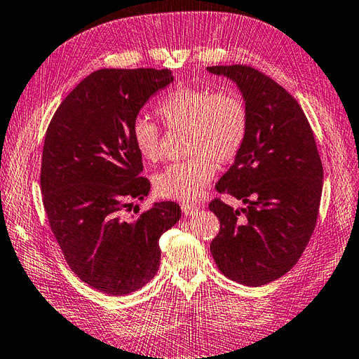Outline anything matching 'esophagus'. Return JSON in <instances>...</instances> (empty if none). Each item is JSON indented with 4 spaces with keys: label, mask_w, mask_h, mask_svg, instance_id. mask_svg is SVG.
<instances>
[{
    "label": "esophagus",
    "mask_w": 359,
    "mask_h": 359,
    "mask_svg": "<svg viewBox=\"0 0 359 359\" xmlns=\"http://www.w3.org/2000/svg\"><path fill=\"white\" fill-rule=\"evenodd\" d=\"M182 212H184L187 216H191L199 212V207L191 205V203H182Z\"/></svg>",
    "instance_id": "esophagus-1"
}]
</instances>
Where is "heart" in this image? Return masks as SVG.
I'll list each match as a JSON object with an SVG mask.
<instances>
[{
  "label": "heart",
  "mask_w": 359,
  "mask_h": 359,
  "mask_svg": "<svg viewBox=\"0 0 359 359\" xmlns=\"http://www.w3.org/2000/svg\"><path fill=\"white\" fill-rule=\"evenodd\" d=\"M157 114L170 129H188V160L177 161L156 177V191L161 198L191 202L213 179L215 163L233 160L244 146L249 114L243 97L235 91H213L180 86L157 104ZM140 156L160 158V130L149 118L137 116L130 129Z\"/></svg>",
  "instance_id": "heart-1"
}]
</instances>
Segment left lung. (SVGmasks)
Masks as SVG:
<instances>
[{"label":"left lung","instance_id":"obj_1","mask_svg":"<svg viewBox=\"0 0 359 359\" xmlns=\"http://www.w3.org/2000/svg\"><path fill=\"white\" fill-rule=\"evenodd\" d=\"M207 69L236 83L249 114L244 146L216 184L217 191L245 207L210 202L221 222L210 250L224 276L263 286L291 271L310 241L322 196V161L304 110L282 86L245 65Z\"/></svg>","mask_w":359,"mask_h":359}]
</instances>
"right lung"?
I'll use <instances>...</instances> for the list:
<instances>
[{
	"label": "right lung",
	"instance_id": "add662e5",
	"mask_svg": "<svg viewBox=\"0 0 359 359\" xmlns=\"http://www.w3.org/2000/svg\"><path fill=\"white\" fill-rule=\"evenodd\" d=\"M172 81L168 68L97 69L62 101L48 126L40 187L49 226L76 276L110 296L154 278L160 236L182 216L171 201L126 215L130 201H143L151 189L138 177L143 163L132 123Z\"/></svg>",
	"mask_w": 359,
	"mask_h": 359
}]
</instances>
